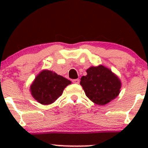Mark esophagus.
I'll return each instance as SVG.
<instances>
[{
  "mask_svg": "<svg viewBox=\"0 0 148 148\" xmlns=\"http://www.w3.org/2000/svg\"><path fill=\"white\" fill-rule=\"evenodd\" d=\"M72 82L74 84H79V79H73Z\"/></svg>",
  "mask_w": 148,
  "mask_h": 148,
  "instance_id": "esophagus-1",
  "label": "esophagus"
}]
</instances>
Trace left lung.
<instances>
[{
	"label": "left lung",
	"mask_w": 148,
	"mask_h": 148,
	"mask_svg": "<svg viewBox=\"0 0 148 148\" xmlns=\"http://www.w3.org/2000/svg\"><path fill=\"white\" fill-rule=\"evenodd\" d=\"M86 74L81 78L80 84L92 102L104 105L118 96L122 83L110 69L103 65L91 66L86 69Z\"/></svg>",
	"instance_id": "obj_1"
}]
</instances>
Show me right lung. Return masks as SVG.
<instances>
[{"instance_id":"add662e5","label":"right lung","mask_w":148,"mask_h":148,"mask_svg":"<svg viewBox=\"0 0 148 148\" xmlns=\"http://www.w3.org/2000/svg\"><path fill=\"white\" fill-rule=\"evenodd\" d=\"M71 82L53 71L44 69L36 77L30 86L33 97L38 103L48 105L53 103Z\"/></svg>"}]
</instances>
